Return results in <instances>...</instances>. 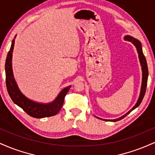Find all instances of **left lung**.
Masks as SVG:
<instances>
[{
  "label": "left lung",
  "instance_id": "left-lung-1",
  "mask_svg": "<svg viewBox=\"0 0 155 155\" xmlns=\"http://www.w3.org/2000/svg\"><path fill=\"white\" fill-rule=\"evenodd\" d=\"M124 40L129 41L132 42L133 45L136 47L137 51H138V58H139L140 65H141L142 67V74H143V77H142V84H141V90H140V94L139 96V98H138V101H137L136 104L133 106V108L130 111L127 112L126 114H124V116L120 117L119 119H116V120H107V121H111V122H117V121H119L122 119H123L124 117L127 116L128 114L130 113L131 111H133V109L138 107V106L140 104L142 100H143V97H144L145 92H146V89H147V80H148V75H149V71H148V67H147V60H146L145 56L143 54V51H142V47H141V43L139 41L136 40V38H133V37L130 36V35H127V36L124 37Z\"/></svg>",
  "mask_w": 155,
  "mask_h": 155
}]
</instances>
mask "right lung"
Wrapping results in <instances>:
<instances>
[{
	"instance_id": "add662e5",
	"label": "right lung",
	"mask_w": 155,
	"mask_h": 155,
	"mask_svg": "<svg viewBox=\"0 0 155 155\" xmlns=\"http://www.w3.org/2000/svg\"><path fill=\"white\" fill-rule=\"evenodd\" d=\"M14 45H15V39L12 41V46L7 54L6 64H5L6 88L10 97L15 104L22 108L28 115L34 118H44V117L56 115L61 109L65 96L66 95L71 87H68L62 90L53 102L47 104H38L27 98L19 90L14 78L12 66V51L14 49Z\"/></svg>"
}]
</instances>
